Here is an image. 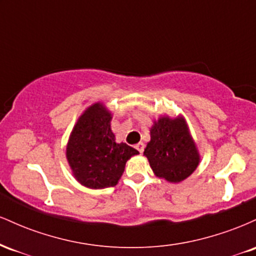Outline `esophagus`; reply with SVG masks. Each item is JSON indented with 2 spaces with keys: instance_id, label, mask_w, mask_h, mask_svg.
<instances>
[{
  "instance_id": "1",
  "label": "esophagus",
  "mask_w": 256,
  "mask_h": 256,
  "mask_svg": "<svg viewBox=\"0 0 256 256\" xmlns=\"http://www.w3.org/2000/svg\"><path fill=\"white\" fill-rule=\"evenodd\" d=\"M136 149H137L138 152H140V154H142V152H144V143H142V142L137 143V144H136Z\"/></svg>"
}]
</instances>
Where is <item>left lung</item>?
Returning <instances> with one entry per match:
<instances>
[{
    "mask_svg": "<svg viewBox=\"0 0 256 256\" xmlns=\"http://www.w3.org/2000/svg\"><path fill=\"white\" fill-rule=\"evenodd\" d=\"M144 155L155 174L172 183L189 177L200 161L184 119L160 118L155 122Z\"/></svg>",
    "mask_w": 256,
    "mask_h": 256,
    "instance_id": "obj_1",
    "label": "left lung"
}]
</instances>
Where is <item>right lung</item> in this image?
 I'll list each match as a JSON object with an SVG mask.
<instances>
[{"label":"right lung","instance_id":"add662e5","mask_svg":"<svg viewBox=\"0 0 256 256\" xmlns=\"http://www.w3.org/2000/svg\"><path fill=\"white\" fill-rule=\"evenodd\" d=\"M112 116L96 104L85 110L73 128L66 156L77 180L91 189L116 185L126 161L138 152L126 143H116Z\"/></svg>","mask_w":256,"mask_h":256}]
</instances>
